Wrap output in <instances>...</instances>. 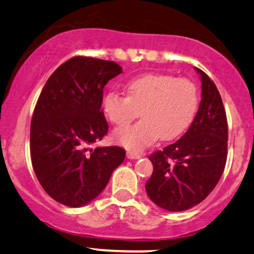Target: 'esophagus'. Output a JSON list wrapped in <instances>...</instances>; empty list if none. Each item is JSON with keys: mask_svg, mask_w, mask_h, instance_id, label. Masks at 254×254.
Returning a JSON list of instances; mask_svg holds the SVG:
<instances>
[{"mask_svg": "<svg viewBox=\"0 0 254 254\" xmlns=\"http://www.w3.org/2000/svg\"><path fill=\"white\" fill-rule=\"evenodd\" d=\"M127 158H130V160H137V158L142 157V154H139V152H136V151H127Z\"/></svg>", "mask_w": 254, "mask_h": 254, "instance_id": "obj_1", "label": "esophagus"}]
</instances>
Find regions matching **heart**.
I'll use <instances>...</instances> for the list:
<instances>
[{
    "label": "heart",
    "instance_id": "1",
    "mask_svg": "<svg viewBox=\"0 0 254 254\" xmlns=\"http://www.w3.org/2000/svg\"><path fill=\"white\" fill-rule=\"evenodd\" d=\"M127 96L110 91L104 98V111L116 125H127L142 112V119L115 131L119 144L140 150L158 137L169 140L187 130L198 105L197 87L186 78L146 74L127 82Z\"/></svg>",
    "mask_w": 254,
    "mask_h": 254
}]
</instances>
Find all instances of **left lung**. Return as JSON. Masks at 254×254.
I'll return each instance as SVG.
<instances>
[{
  "label": "left lung",
  "instance_id": "obj_1",
  "mask_svg": "<svg viewBox=\"0 0 254 254\" xmlns=\"http://www.w3.org/2000/svg\"><path fill=\"white\" fill-rule=\"evenodd\" d=\"M202 82L200 106L187 132L149 156L152 175L145 190L154 203L181 212L203 201L218 185L227 160L228 125L221 96L208 75Z\"/></svg>",
  "mask_w": 254,
  "mask_h": 254
}]
</instances>
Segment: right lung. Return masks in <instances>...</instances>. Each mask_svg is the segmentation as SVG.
I'll use <instances>...</instances> for the list:
<instances>
[{"label":"right lung","instance_id":"right-lung-1","mask_svg":"<svg viewBox=\"0 0 254 254\" xmlns=\"http://www.w3.org/2000/svg\"><path fill=\"white\" fill-rule=\"evenodd\" d=\"M119 73L115 61L74 57L58 67L40 93L30 123L33 169L46 193L65 206L96 198L123 163L121 146L88 148L108 133L103 91Z\"/></svg>","mask_w":254,"mask_h":254}]
</instances>
